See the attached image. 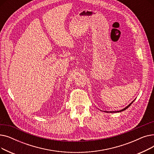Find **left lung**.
I'll use <instances>...</instances> for the list:
<instances>
[{"label": "left lung", "instance_id": "8db88e82", "mask_svg": "<svg viewBox=\"0 0 154 154\" xmlns=\"http://www.w3.org/2000/svg\"><path fill=\"white\" fill-rule=\"evenodd\" d=\"M133 102H134V101H133ZM133 102H131V103L130 104H129V105H128V106H127V107H126L125 108H124V109H122V110H119V111H117V112H116V111H115V112H112V111H111V112H112H112H122V111H124V110H125V109H127V108H128V107L129 106H131V104H132V103H133ZM106 112H107V111H106Z\"/></svg>", "mask_w": 154, "mask_h": 154}]
</instances>
